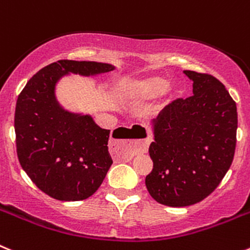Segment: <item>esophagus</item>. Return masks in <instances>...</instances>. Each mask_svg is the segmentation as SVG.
Returning a JSON list of instances; mask_svg holds the SVG:
<instances>
[{"label":"esophagus","mask_w":250,"mask_h":250,"mask_svg":"<svg viewBox=\"0 0 250 250\" xmlns=\"http://www.w3.org/2000/svg\"><path fill=\"white\" fill-rule=\"evenodd\" d=\"M126 132H129V135L132 139L127 140V146L126 147H120V140H115L114 146L118 147L116 150L118 151V158L124 159V160H130L131 158H134L138 154H144L149 149V145L151 143L152 138L151 134L146 130V127L141 126V125H135L132 126L131 129L125 130Z\"/></svg>","instance_id":"obj_1"}]
</instances>
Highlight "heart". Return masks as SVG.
<instances>
[{
  "label": "heart",
  "instance_id": "obj_1",
  "mask_svg": "<svg viewBox=\"0 0 250 250\" xmlns=\"http://www.w3.org/2000/svg\"><path fill=\"white\" fill-rule=\"evenodd\" d=\"M169 94L170 98H175L180 92L178 85L169 86V80L164 76L150 75L130 83L126 89V99L130 103H147L159 98L163 94Z\"/></svg>",
  "mask_w": 250,
  "mask_h": 250
}]
</instances>
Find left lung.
<instances>
[{"mask_svg":"<svg viewBox=\"0 0 250 250\" xmlns=\"http://www.w3.org/2000/svg\"><path fill=\"white\" fill-rule=\"evenodd\" d=\"M193 96L178 99L152 120L145 178L150 195L167 207H188L215 190L231 165L238 114L228 90L211 75L185 70Z\"/></svg>","mask_w":250,"mask_h":250,"instance_id":"8db88e82","label":"left lung"}]
</instances>
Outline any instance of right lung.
Segmentation results:
<instances>
[{"label":"right lung","instance_id":"add662e5","mask_svg":"<svg viewBox=\"0 0 250 250\" xmlns=\"http://www.w3.org/2000/svg\"><path fill=\"white\" fill-rule=\"evenodd\" d=\"M111 63L60 60L31 77L19 95L15 132L20 164L40 190L62 202L87 199L98 190L112 164L107 141L90 115L65 110L56 83L65 75L96 76Z\"/></svg>","mask_w":250,"mask_h":250}]
</instances>
